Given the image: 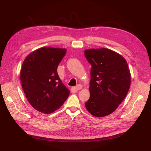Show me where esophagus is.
I'll list each match as a JSON object with an SVG mask.
<instances>
[{
  "label": "esophagus",
  "mask_w": 151,
  "mask_h": 151,
  "mask_svg": "<svg viewBox=\"0 0 151 151\" xmlns=\"http://www.w3.org/2000/svg\"><path fill=\"white\" fill-rule=\"evenodd\" d=\"M82 88H83V86H82L81 84H78V85H77L75 88H74V89H76V90H80V89H81Z\"/></svg>",
  "instance_id": "obj_1"
}]
</instances>
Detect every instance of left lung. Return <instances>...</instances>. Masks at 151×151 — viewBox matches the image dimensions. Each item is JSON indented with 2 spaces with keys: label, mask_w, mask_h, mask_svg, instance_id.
<instances>
[{
  "label": "left lung",
  "mask_w": 151,
  "mask_h": 151,
  "mask_svg": "<svg viewBox=\"0 0 151 151\" xmlns=\"http://www.w3.org/2000/svg\"><path fill=\"white\" fill-rule=\"evenodd\" d=\"M84 55L91 65L90 97L86 108L94 116H107L118 107L129 92V67L122 55L107 48L86 50Z\"/></svg>",
  "instance_id": "1"
}]
</instances>
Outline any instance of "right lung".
<instances>
[{
    "label": "right lung",
    "mask_w": 151,
    "mask_h": 151,
    "mask_svg": "<svg viewBox=\"0 0 151 151\" xmlns=\"http://www.w3.org/2000/svg\"><path fill=\"white\" fill-rule=\"evenodd\" d=\"M66 49L43 47L25 58L21 81L28 101L36 110L49 114L60 108L70 91L59 78L57 68Z\"/></svg>",
    "instance_id": "add662e5"
}]
</instances>
